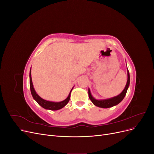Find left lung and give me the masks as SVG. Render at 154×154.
I'll list each match as a JSON object with an SVG mask.
<instances>
[{
    "mask_svg": "<svg viewBox=\"0 0 154 154\" xmlns=\"http://www.w3.org/2000/svg\"><path fill=\"white\" fill-rule=\"evenodd\" d=\"M127 76H128L127 82L123 91L121 92L119 95L114 96L113 97H111V98L105 99V100H96L92 96L91 91L89 88H88V97H89V98L92 102V103L95 106L100 107V108H105V109L110 108V107L114 106L115 105H117L118 104H119L120 102L123 100L126 94H127L128 88L130 85V74H129L128 69H127Z\"/></svg>",
    "mask_w": 154,
    "mask_h": 154,
    "instance_id": "1",
    "label": "left lung"
}]
</instances>
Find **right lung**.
I'll return each instance as SVG.
<instances>
[{"mask_svg":"<svg viewBox=\"0 0 154 154\" xmlns=\"http://www.w3.org/2000/svg\"><path fill=\"white\" fill-rule=\"evenodd\" d=\"M31 67L30 69V72H29V85H30V90L32 97L33 99L40 105L42 107H43L44 109H47V110H57L59 109H62L63 107L66 106L70 100V97H71V93L72 90V88L71 90V92H70L69 94L68 97L66 100H64L63 101H60V102H54V101H47L45 100H44L40 96H38V94L36 92L35 88L33 87V85H32V78H31Z\"/></svg>","mask_w":154,"mask_h":154,"instance_id":"1","label":"right lung"}]
</instances>
